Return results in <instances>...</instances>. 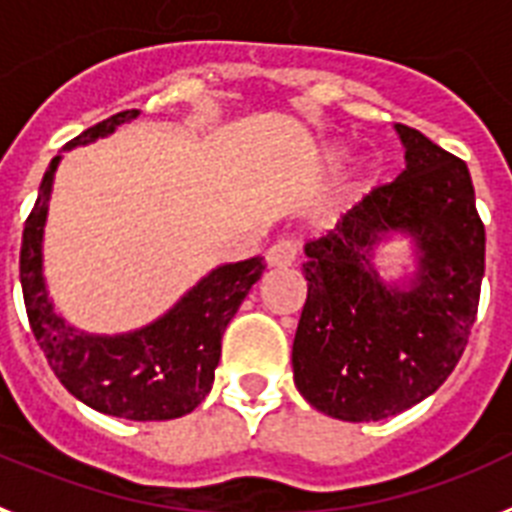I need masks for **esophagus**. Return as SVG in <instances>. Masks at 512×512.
<instances>
[{
  "instance_id": "1",
  "label": "esophagus",
  "mask_w": 512,
  "mask_h": 512,
  "mask_svg": "<svg viewBox=\"0 0 512 512\" xmlns=\"http://www.w3.org/2000/svg\"><path fill=\"white\" fill-rule=\"evenodd\" d=\"M298 256V243L295 240H277L269 251H266V266L272 269H287L295 264Z\"/></svg>"
}]
</instances>
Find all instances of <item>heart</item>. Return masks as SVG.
Returning a JSON list of instances; mask_svg holds the SVG:
<instances>
[{
    "label": "heart",
    "mask_w": 512,
    "mask_h": 512,
    "mask_svg": "<svg viewBox=\"0 0 512 512\" xmlns=\"http://www.w3.org/2000/svg\"><path fill=\"white\" fill-rule=\"evenodd\" d=\"M348 154V146L345 143H327L322 149V162L327 164L329 170L340 167L342 159ZM374 180H377V164L374 162H361L356 170L345 177V185H342V196L345 201H356L363 193H369L374 188Z\"/></svg>",
    "instance_id": "b5f03b06"
}]
</instances>
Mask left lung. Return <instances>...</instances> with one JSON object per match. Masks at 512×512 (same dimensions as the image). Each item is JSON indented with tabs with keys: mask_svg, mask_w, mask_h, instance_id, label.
<instances>
[{
	"mask_svg": "<svg viewBox=\"0 0 512 512\" xmlns=\"http://www.w3.org/2000/svg\"><path fill=\"white\" fill-rule=\"evenodd\" d=\"M405 170L374 188L306 246V306L293 340L295 387L340 421H382L450 377L476 322L484 225L466 162L395 125ZM392 237L412 243L414 272L384 281L373 264Z\"/></svg>",
	"mask_w": 512,
	"mask_h": 512,
	"instance_id": "1",
	"label": "left lung"
}]
</instances>
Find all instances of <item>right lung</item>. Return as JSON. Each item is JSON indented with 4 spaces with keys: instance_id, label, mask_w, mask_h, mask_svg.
<instances>
[{
    "instance_id": "obj_1",
    "label": "right lung",
    "mask_w": 512,
    "mask_h": 512,
    "mask_svg": "<svg viewBox=\"0 0 512 512\" xmlns=\"http://www.w3.org/2000/svg\"><path fill=\"white\" fill-rule=\"evenodd\" d=\"M135 117L138 109L112 114L83 130L65 151L107 138ZM59 162L62 154L44 172L20 246V285L33 335L65 390L88 408L128 421L185 416L209 395L222 356V335L248 290L261 280L264 261L253 256L219 264L146 327L120 335L83 332L59 314L44 277V230Z\"/></svg>"
}]
</instances>
